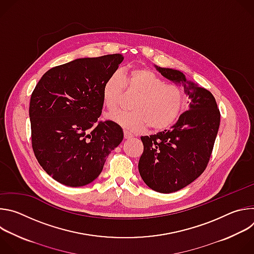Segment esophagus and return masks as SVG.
Segmentation results:
<instances>
[{"label":"esophagus","instance_id":"esophagus-1","mask_svg":"<svg viewBox=\"0 0 254 254\" xmlns=\"http://www.w3.org/2000/svg\"><path fill=\"white\" fill-rule=\"evenodd\" d=\"M124 135H125V138H127V139L132 137V134L129 131H127V130H124Z\"/></svg>","mask_w":254,"mask_h":254}]
</instances>
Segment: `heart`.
<instances>
[{
    "mask_svg": "<svg viewBox=\"0 0 254 254\" xmlns=\"http://www.w3.org/2000/svg\"><path fill=\"white\" fill-rule=\"evenodd\" d=\"M125 89L138 94L133 101V112H117L107 119L125 129L136 132L146 129L162 130L171 127L182 112L185 95L176 84H167L155 72L147 68H133L123 77L116 71L107 77L102 87V100L108 111L120 106Z\"/></svg>",
    "mask_w": 254,
    "mask_h": 254,
    "instance_id": "heart-1",
    "label": "heart"
}]
</instances>
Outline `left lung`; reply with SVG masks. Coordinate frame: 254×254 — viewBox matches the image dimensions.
Wrapping results in <instances>:
<instances>
[{"mask_svg": "<svg viewBox=\"0 0 254 254\" xmlns=\"http://www.w3.org/2000/svg\"><path fill=\"white\" fill-rule=\"evenodd\" d=\"M155 67L167 79L182 84L190 98L188 111L170 129L140 137L139 175L152 190L168 194L185 188L205 171L220 126V112L213 94L188 81L183 72Z\"/></svg>", "mask_w": 254, "mask_h": 254, "instance_id": "obj_1", "label": "left lung"}]
</instances>
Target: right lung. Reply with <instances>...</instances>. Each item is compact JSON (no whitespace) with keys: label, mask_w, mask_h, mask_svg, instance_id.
<instances>
[{"label":"right lung","mask_w":254,"mask_h":254,"mask_svg":"<svg viewBox=\"0 0 254 254\" xmlns=\"http://www.w3.org/2000/svg\"><path fill=\"white\" fill-rule=\"evenodd\" d=\"M123 60L122 54L75 59L48 70L32 92V148L40 166L57 182L69 187L91 183L122 142L119 125L97 120L103 84Z\"/></svg>","instance_id":"obj_1"}]
</instances>
